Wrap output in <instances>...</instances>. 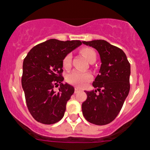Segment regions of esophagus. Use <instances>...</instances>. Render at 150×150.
Instances as JSON below:
<instances>
[{
  "label": "esophagus",
  "mask_w": 150,
  "mask_h": 150,
  "mask_svg": "<svg viewBox=\"0 0 150 150\" xmlns=\"http://www.w3.org/2000/svg\"><path fill=\"white\" fill-rule=\"evenodd\" d=\"M79 91V88H78V87H75V93L78 92Z\"/></svg>",
  "instance_id": "34e87169"
}]
</instances>
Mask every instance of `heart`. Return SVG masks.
<instances>
[{
  "label": "heart",
  "mask_w": 150,
  "mask_h": 150,
  "mask_svg": "<svg viewBox=\"0 0 150 150\" xmlns=\"http://www.w3.org/2000/svg\"><path fill=\"white\" fill-rule=\"evenodd\" d=\"M82 55L84 58L91 63L94 62L96 59V52L95 50L89 47H84L80 50ZM62 64L64 68H69L71 64V55L70 53L64 56L62 62ZM92 79V75L88 72H79L77 71H74L69 74L67 76V81L71 84L76 86L82 87L88 82Z\"/></svg>",
  "instance_id": "b5f03b06"
}]
</instances>
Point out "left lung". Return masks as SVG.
Instances as JSON below:
<instances>
[{"label": "left lung", "instance_id": "8db88e82", "mask_svg": "<svg viewBox=\"0 0 150 150\" xmlns=\"http://www.w3.org/2000/svg\"><path fill=\"white\" fill-rule=\"evenodd\" d=\"M98 52L101 65L92 86L96 90L87 91L82 104L85 119L97 125L109 124L121 110L130 90L131 66L121 49L104 40L83 41Z\"/></svg>", "mask_w": 150, "mask_h": 150}]
</instances>
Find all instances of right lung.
I'll return each mask as SVG.
<instances>
[{"instance_id": "right-lung-1", "label": "right lung", "mask_w": 150, "mask_h": 150, "mask_svg": "<svg viewBox=\"0 0 150 150\" xmlns=\"http://www.w3.org/2000/svg\"><path fill=\"white\" fill-rule=\"evenodd\" d=\"M81 44L79 40L50 39L33 47L24 59L22 86L28 109L36 121L51 125L63 118L74 88L62 83V62ZM59 83V91L56 93L53 88Z\"/></svg>"}]
</instances>
